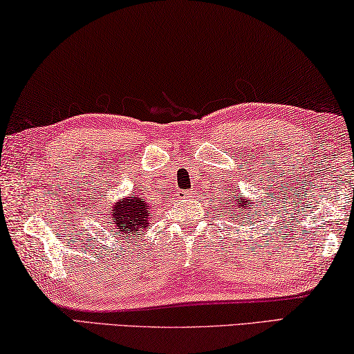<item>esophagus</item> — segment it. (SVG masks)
Masks as SVG:
<instances>
[{
	"label": "esophagus",
	"mask_w": 354,
	"mask_h": 354,
	"mask_svg": "<svg viewBox=\"0 0 354 354\" xmlns=\"http://www.w3.org/2000/svg\"><path fill=\"white\" fill-rule=\"evenodd\" d=\"M180 194H182V196H185V197H187V196H189V194H191V191H182Z\"/></svg>",
	"instance_id": "1"
}]
</instances>
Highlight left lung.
I'll use <instances>...</instances> for the list:
<instances>
[{
  "label": "left lung",
  "mask_w": 354,
  "mask_h": 354,
  "mask_svg": "<svg viewBox=\"0 0 354 354\" xmlns=\"http://www.w3.org/2000/svg\"><path fill=\"white\" fill-rule=\"evenodd\" d=\"M221 205L227 209L228 214H230L232 222L241 221V224H244V225H247V222L252 224L253 219H257V218H253V216L259 214V208H261L259 207L258 201L252 202L250 199H247V197L239 196L238 187L236 188L232 187L230 193H228L224 199H222Z\"/></svg>",
  "instance_id": "1"
}]
</instances>
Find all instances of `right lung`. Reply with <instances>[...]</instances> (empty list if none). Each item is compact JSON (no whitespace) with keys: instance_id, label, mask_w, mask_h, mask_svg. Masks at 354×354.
I'll use <instances>...</instances> for the list:
<instances>
[{"instance_id":"1","label":"right lung","mask_w":354,"mask_h":354,"mask_svg":"<svg viewBox=\"0 0 354 354\" xmlns=\"http://www.w3.org/2000/svg\"><path fill=\"white\" fill-rule=\"evenodd\" d=\"M102 212L101 219L107 230H113L118 236L126 239L138 236L152 219L151 203H147L138 191L129 197H118V201L107 203Z\"/></svg>"}]
</instances>
